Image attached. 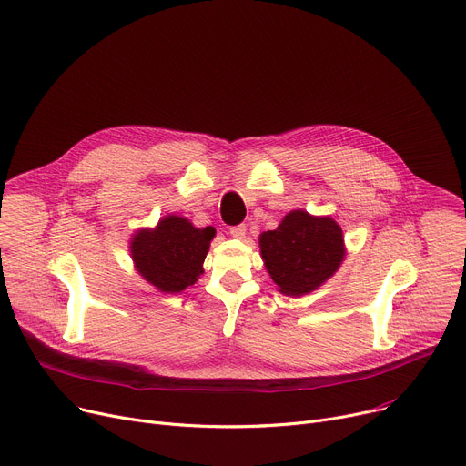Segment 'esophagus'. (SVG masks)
Segmentation results:
<instances>
[{"instance_id": "1", "label": "esophagus", "mask_w": 466, "mask_h": 466, "mask_svg": "<svg viewBox=\"0 0 466 466\" xmlns=\"http://www.w3.org/2000/svg\"><path fill=\"white\" fill-rule=\"evenodd\" d=\"M230 234H232V238H236V239H243L245 234H247V227H245V225L232 227V228H230Z\"/></svg>"}]
</instances>
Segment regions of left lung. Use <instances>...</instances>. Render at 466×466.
I'll return each instance as SVG.
<instances>
[{
	"label": "left lung",
	"mask_w": 466,
	"mask_h": 466,
	"mask_svg": "<svg viewBox=\"0 0 466 466\" xmlns=\"http://www.w3.org/2000/svg\"><path fill=\"white\" fill-rule=\"evenodd\" d=\"M260 257L277 290L299 298L322 287L347 257L345 236L329 215L289 211L258 236Z\"/></svg>",
	"instance_id": "obj_1"
}]
</instances>
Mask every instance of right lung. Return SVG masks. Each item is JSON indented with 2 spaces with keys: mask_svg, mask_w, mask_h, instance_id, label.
Instances as JSON below:
<instances>
[{
  "mask_svg": "<svg viewBox=\"0 0 466 466\" xmlns=\"http://www.w3.org/2000/svg\"><path fill=\"white\" fill-rule=\"evenodd\" d=\"M215 228H197L187 217L167 215L153 228H138L129 253L138 275L163 294H179L204 273Z\"/></svg>",
  "mask_w": 466,
  "mask_h": 466,
  "instance_id": "obj_1",
  "label": "right lung"
}]
</instances>
